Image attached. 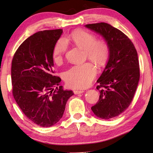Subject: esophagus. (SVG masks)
<instances>
[{
	"instance_id": "34e87169",
	"label": "esophagus",
	"mask_w": 153,
	"mask_h": 153,
	"mask_svg": "<svg viewBox=\"0 0 153 153\" xmlns=\"http://www.w3.org/2000/svg\"><path fill=\"white\" fill-rule=\"evenodd\" d=\"M74 92V94H82L84 92V91L83 90H80V91H78V90H75L73 91Z\"/></svg>"
}]
</instances>
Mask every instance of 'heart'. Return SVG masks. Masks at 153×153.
<instances>
[{"label": "heart", "instance_id": "1", "mask_svg": "<svg viewBox=\"0 0 153 153\" xmlns=\"http://www.w3.org/2000/svg\"><path fill=\"white\" fill-rule=\"evenodd\" d=\"M69 39L77 47L84 49L85 56L98 66H102L107 62L110 55L108 45L104 41L96 40L94 34L85 30H76L70 34ZM66 49V40L62 38L59 39L53 51V61L57 64L62 62ZM96 71V66L91 62L76 64L64 73V79L70 87L76 89L85 88L90 84Z\"/></svg>", "mask_w": 153, "mask_h": 153}]
</instances>
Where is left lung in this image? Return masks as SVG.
Masks as SVG:
<instances>
[{
    "mask_svg": "<svg viewBox=\"0 0 153 153\" xmlns=\"http://www.w3.org/2000/svg\"><path fill=\"white\" fill-rule=\"evenodd\" d=\"M85 27L102 36L108 45V62L97 80L100 99L91 110L99 118L112 119L126 110L135 95L140 78L137 50L128 36L108 24Z\"/></svg>",
    "mask_w": 153,
    "mask_h": 153,
    "instance_id": "8db88e82",
    "label": "left lung"
}]
</instances>
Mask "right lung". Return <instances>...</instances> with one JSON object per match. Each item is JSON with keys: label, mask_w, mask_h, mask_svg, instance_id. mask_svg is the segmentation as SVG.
Wrapping results in <instances>:
<instances>
[{"label": "right lung", "mask_w": 153, "mask_h": 153, "mask_svg": "<svg viewBox=\"0 0 153 153\" xmlns=\"http://www.w3.org/2000/svg\"><path fill=\"white\" fill-rule=\"evenodd\" d=\"M62 32H36L21 44L12 61L14 98L25 116L41 127L58 123L67 101L74 94L62 86L58 88L61 79L54 75L53 51Z\"/></svg>", "instance_id": "add662e5"}]
</instances>
